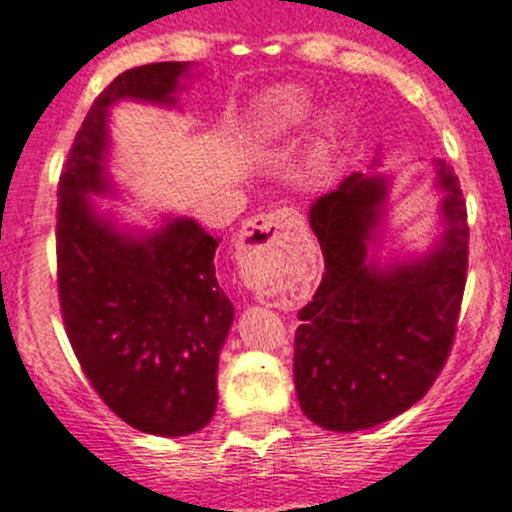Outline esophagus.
<instances>
[{"mask_svg": "<svg viewBox=\"0 0 512 512\" xmlns=\"http://www.w3.org/2000/svg\"><path fill=\"white\" fill-rule=\"evenodd\" d=\"M293 209H278L273 214L254 216L239 231V249H276L286 241V229L296 219Z\"/></svg>", "mask_w": 512, "mask_h": 512, "instance_id": "1", "label": "esophagus"}]
</instances>
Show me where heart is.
I'll return each instance as SVG.
<instances>
[{"instance_id":"obj_1","label":"heart","mask_w":512,"mask_h":512,"mask_svg":"<svg viewBox=\"0 0 512 512\" xmlns=\"http://www.w3.org/2000/svg\"><path fill=\"white\" fill-rule=\"evenodd\" d=\"M313 114V99L301 86H276L263 91L246 121L249 139H281L303 124ZM326 141L316 146V159L326 156Z\"/></svg>"}]
</instances>
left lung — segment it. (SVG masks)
Masks as SVG:
<instances>
[{"label":"left lung","instance_id":"left-lung-1","mask_svg":"<svg viewBox=\"0 0 512 512\" xmlns=\"http://www.w3.org/2000/svg\"><path fill=\"white\" fill-rule=\"evenodd\" d=\"M433 166L443 234L421 256H378L388 174L346 176L308 211L326 273L298 311L293 378L316 426L353 433L391 421L426 396L448 358L468 271V214L458 176L445 161Z\"/></svg>","mask_w":512,"mask_h":512}]
</instances>
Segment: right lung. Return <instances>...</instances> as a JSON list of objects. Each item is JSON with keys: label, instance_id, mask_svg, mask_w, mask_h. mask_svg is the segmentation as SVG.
Returning a JSON list of instances; mask_svg holds the SVG:
<instances>
[{"label": "right lung", "instance_id": "add662e5", "mask_svg": "<svg viewBox=\"0 0 512 512\" xmlns=\"http://www.w3.org/2000/svg\"><path fill=\"white\" fill-rule=\"evenodd\" d=\"M189 62L119 74L91 104L59 176V303L69 343L101 401L141 433H196L216 411V371L234 306L216 281L219 239L194 219L119 229L91 196H111L109 114L119 101L174 109Z\"/></svg>", "mask_w": 512, "mask_h": 512}]
</instances>
